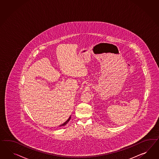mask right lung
Here are the masks:
<instances>
[{"label":"right lung","instance_id":"add662e5","mask_svg":"<svg viewBox=\"0 0 159 159\" xmlns=\"http://www.w3.org/2000/svg\"><path fill=\"white\" fill-rule=\"evenodd\" d=\"M70 119H71V116H70V117L68 118V120H67V121H66L65 123H63V124H61V125H60V127H61V126H64V125H66V124H67L68 123V121L70 120Z\"/></svg>","mask_w":159,"mask_h":159}]
</instances>
